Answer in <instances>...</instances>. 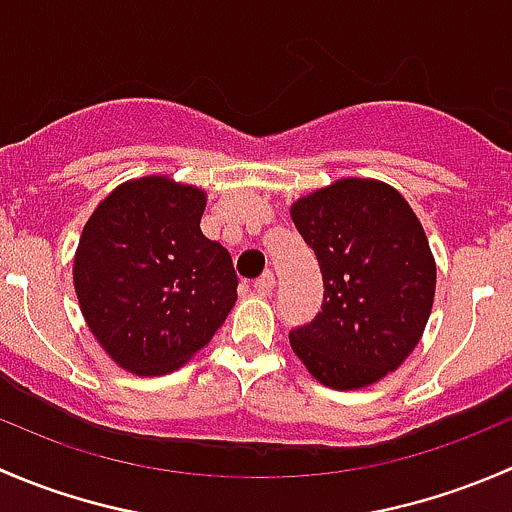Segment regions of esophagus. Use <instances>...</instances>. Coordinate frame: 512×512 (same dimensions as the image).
Listing matches in <instances>:
<instances>
[{
  "mask_svg": "<svg viewBox=\"0 0 512 512\" xmlns=\"http://www.w3.org/2000/svg\"><path fill=\"white\" fill-rule=\"evenodd\" d=\"M252 287H255V292L260 294V297H270V294L275 292V275H272V272H265L260 280H255Z\"/></svg>",
  "mask_w": 512,
  "mask_h": 512,
  "instance_id": "1",
  "label": "esophagus"
}]
</instances>
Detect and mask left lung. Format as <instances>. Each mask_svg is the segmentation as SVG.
Here are the masks:
<instances>
[{
  "label": "left lung",
  "mask_w": 512,
  "mask_h": 512,
  "mask_svg": "<svg viewBox=\"0 0 512 512\" xmlns=\"http://www.w3.org/2000/svg\"><path fill=\"white\" fill-rule=\"evenodd\" d=\"M324 280L322 312L289 332L292 352L329 389L352 391L396 371L426 329L436 262L404 195L342 178L292 205Z\"/></svg>",
  "instance_id": "8db88e82"
}]
</instances>
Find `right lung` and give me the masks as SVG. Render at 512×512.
<instances>
[{
	"instance_id": "obj_1",
	"label": "right lung",
	"mask_w": 512,
	"mask_h": 512,
	"mask_svg": "<svg viewBox=\"0 0 512 512\" xmlns=\"http://www.w3.org/2000/svg\"><path fill=\"white\" fill-rule=\"evenodd\" d=\"M205 203L195 185L146 175L118 185L84 225L74 257L81 314L131 374L183 366L235 304L230 252L200 230Z\"/></svg>"
}]
</instances>
